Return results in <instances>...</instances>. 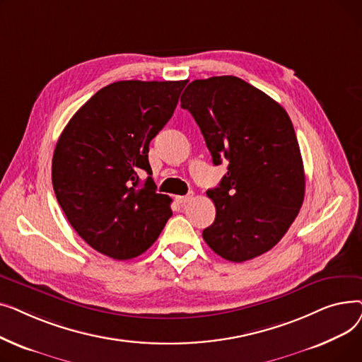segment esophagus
Returning <instances> with one entry per match:
<instances>
[{
	"label": "esophagus",
	"instance_id": "esophagus-1",
	"mask_svg": "<svg viewBox=\"0 0 362 362\" xmlns=\"http://www.w3.org/2000/svg\"><path fill=\"white\" fill-rule=\"evenodd\" d=\"M192 198H194V195H183V197H177V202H179V204H182V205H185V204H187V202H191V201H192Z\"/></svg>",
	"mask_w": 362,
	"mask_h": 362
}]
</instances>
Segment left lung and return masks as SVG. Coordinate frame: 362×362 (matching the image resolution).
Returning a JSON list of instances; mask_svg holds the SVG:
<instances>
[{"label": "left lung", "instance_id": "8db88e82", "mask_svg": "<svg viewBox=\"0 0 362 362\" xmlns=\"http://www.w3.org/2000/svg\"><path fill=\"white\" fill-rule=\"evenodd\" d=\"M182 108L201 129L214 165L229 161L206 191L216 220L202 238L221 258L243 262L270 251L289 230L305 195V173L284 108L236 76L187 85Z\"/></svg>", "mask_w": 362, "mask_h": 362}]
</instances>
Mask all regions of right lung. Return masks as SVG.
<instances>
[{"instance_id": "add662e5", "label": "right lung", "mask_w": 362, "mask_h": 362, "mask_svg": "<svg viewBox=\"0 0 362 362\" xmlns=\"http://www.w3.org/2000/svg\"><path fill=\"white\" fill-rule=\"evenodd\" d=\"M186 82H114L64 127L52 156L54 192L73 229L95 251L135 258L171 217V198L157 194L148 152ZM142 173L148 175L144 184Z\"/></svg>"}]
</instances>
